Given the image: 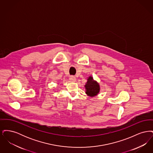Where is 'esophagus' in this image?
I'll return each mask as SVG.
<instances>
[{
  "mask_svg": "<svg viewBox=\"0 0 153 153\" xmlns=\"http://www.w3.org/2000/svg\"><path fill=\"white\" fill-rule=\"evenodd\" d=\"M69 80H71V81H72V82H74L76 81V77L73 76H71L69 77Z\"/></svg>",
  "mask_w": 153,
  "mask_h": 153,
  "instance_id": "obj_1",
  "label": "esophagus"
}]
</instances>
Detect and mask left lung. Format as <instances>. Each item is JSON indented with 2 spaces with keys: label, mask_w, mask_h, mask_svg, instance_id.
<instances>
[{
  "label": "left lung",
  "mask_w": 153,
  "mask_h": 153,
  "mask_svg": "<svg viewBox=\"0 0 153 153\" xmlns=\"http://www.w3.org/2000/svg\"><path fill=\"white\" fill-rule=\"evenodd\" d=\"M85 87L86 88V94L91 97L97 95L100 91L99 85L95 81H94L93 78L91 76L88 79Z\"/></svg>",
  "instance_id": "left-lung-1"
}]
</instances>
